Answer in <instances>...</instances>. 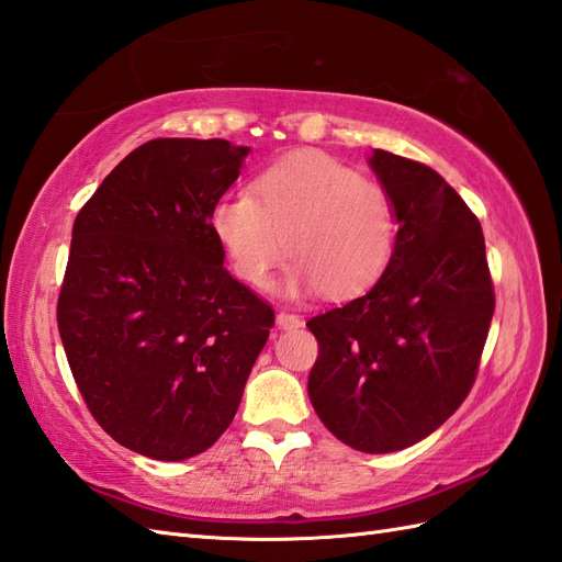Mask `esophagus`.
<instances>
[{"instance_id": "esophagus-1", "label": "esophagus", "mask_w": 562, "mask_h": 562, "mask_svg": "<svg viewBox=\"0 0 562 562\" xmlns=\"http://www.w3.org/2000/svg\"><path fill=\"white\" fill-rule=\"evenodd\" d=\"M276 321H278V328H282V330H292V328H299V325H302V318H299L296 313H292V311H280Z\"/></svg>"}]
</instances>
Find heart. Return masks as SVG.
Masks as SVG:
<instances>
[{"label":"heart","instance_id":"heart-1","mask_svg":"<svg viewBox=\"0 0 562 562\" xmlns=\"http://www.w3.org/2000/svg\"><path fill=\"white\" fill-rule=\"evenodd\" d=\"M234 272L266 290L286 254L292 292H363L395 256L400 217L378 181L325 153H294L266 167L251 191L225 193L211 211Z\"/></svg>","mask_w":562,"mask_h":562}]
</instances>
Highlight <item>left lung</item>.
<instances>
[{"label":"left lung","mask_w":562,"mask_h":562,"mask_svg":"<svg viewBox=\"0 0 562 562\" xmlns=\"http://www.w3.org/2000/svg\"><path fill=\"white\" fill-rule=\"evenodd\" d=\"M400 239L371 290L313 316L308 397L335 438L395 452L446 424L472 390L495 294L479 217L436 169L373 150Z\"/></svg>","instance_id":"left-lung-1"}]
</instances>
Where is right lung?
<instances>
[{"label":"right lung","mask_w":562,"mask_h":562,"mask_svg":"<svg viewBox=\"0 0 562 562\" xmlns=\"http://www.w3.org/2000/svg\"><path fill=\"white\" fill-rule=\"evenodd\" d=\"M249 148L153 138L76 215L57 325L88 412L120 446L179 462L239 409L276 311L222 266L211 211Z\"/></svg>","instance_id":"add662e5"}]
</instances>
